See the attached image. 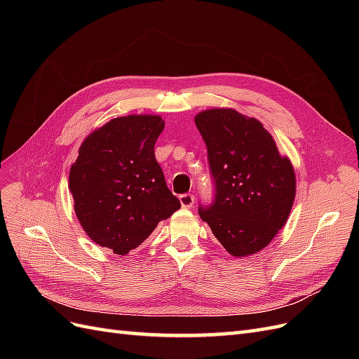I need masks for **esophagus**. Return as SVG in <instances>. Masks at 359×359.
<instances>
[{"instance_id":"34e87169","label":"esophagus","mask_w":359,"mask_h":359,"mask_svg":"<svg viewBox=\"0 0 359 359\" xmlns=\"http://www.w3.org/2000/svg\"><path fill=\"white\" fill-rule=\"evenodd\" d=\"M180 202H181L182 208H191L193 203H194V196H193V194H190V193L181 194V196H180Z\"/></svg>"}]
</instances>
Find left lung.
<instances>
[{
	"mask_svg": "<svg viewBox=\"0 0 359 359\" xmlns=\"http://www.w3.org/2000/svg\"><path fill=\"white\" fill-rule=\"evenodd\" d=\"M208 149L214 178L212 205L199 215L227 253L236 257L265 248L287 222L297 178L287 157L262 123L217 107L194 116Z\"/></svg>",
	"mask_w": 359,
	"mask_h": 359,
	"instance_id": "left-lung-1",
	"label": "left lung"
}]
</instances>
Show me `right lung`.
Returning <instances> with one entry per match:
<instances>
[{"label":"right lung","instance_id":"add662e5","mask_svg":"<svg viewBox=\"0 0 359 359\" xmlns=\"http://www.w3.org/2000/svg\"><path fill=\"white\" fill-rule=\"evenodd\" d=\"M163 128L158 115L114 118L86 136L70 168L69 189L82 229L115 255L135 250L181 208L154 154Z\"/></svg>","mask_w":359,"mask_h":359}]
</instances>
